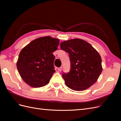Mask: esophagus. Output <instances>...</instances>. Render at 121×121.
I'll return each instance as SVG.
<instances>
[{
	"label": "esophagus",
	"mask_w": 121,
	"mask_h": 121,
	"mask_svg": "<svg viewBox=\"0 0 121 121\" xmlns=\"http://www.w3.org/2000/svg\"><path fill=\"white\" fill-rule=\"evenodd\" d=\"M62 69H63V67H60L58 68L57 69L58 71H60H60L62 70Z\"/></svg>",
	"instance_id": "esophagus-1"
}]
</instances>
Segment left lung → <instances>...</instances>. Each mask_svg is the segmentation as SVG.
Wrapping results in <instances>:
<instances>
[{
  "label": "left lung",
  "mask_w": 121,
  "mask_h": 121,
  "mask_svg": "<svg viewBox=\"0 0 121 121\" xmlns=\"http://www.w3.org/2000/svg\"><path fill=\"white\" fill-rule=\"evenodd\" d=\"M60 48L68 52L71 69L62 75L69 88L82 91L95 83L102 68L100 54L88 42L81 39H73L60 43Z\"/></svg>",
  "instance_id": "1"
}]
</instances>
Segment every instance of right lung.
Listing matches in <instances>:
<instances>
[{
	"label": "right lung",
	"mask_w": 121,
	"mask_h": 121,
	"mask_svg": "<svg viewBox=\"0 0 121 121\" xmlns=\"http://www.w3.org/2000/svg\"><path fill=\"white\" fill-rule=\"evenodd\" d=\"M58 39L50 36L33 40L22 49L17 63L18 72L28 85L38 88L47 85L53 73L55 56Z\"/></svg>",
	"instance_id": "right-lung-1"
}]
</instances>
